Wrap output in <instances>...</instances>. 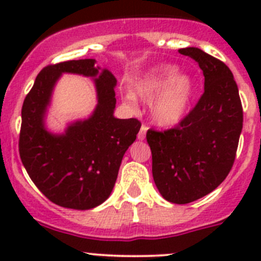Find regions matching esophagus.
Returning a JSON list of instances; mask_svg holds the SVG:
<instances>
[{"mask_svg":"<svg viewBox=\"0 0 261 261\" xmlns=\"http://www.w3.org/2000/svg\"><path fill=\"white\" fill-rule=\"evenodd\" d=\"M147 128H149V127H147L146 125H143V126H141L140 131H139V134H138V139H139V140H144V139H145V135H146Z\"/></svg>","mask_w":261,"mask_h":261,"instance_id":"obj_1","label":"esophagus"}]
</instances>
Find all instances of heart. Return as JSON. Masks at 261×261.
<instances>
[{"instance_id":"heart-1","label":"heart","mask_w":261,"mask_h":261,"mask_svg":"<svg viewBox=\"0 0 261 261\" xmlns=\"http://www.w3.org/2000/svg\"><path fill=\"white\" fill-rule=\"evenodd\" d=\"M193 92V81L186 73H177L174 65H162L133 86L135 97L150 101L152 120L163 126L174 125L181 120ZM126 101L134 105L131 96Z\"/></svg>"}]
</instances>
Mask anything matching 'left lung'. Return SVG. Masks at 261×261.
I'll return each mask as SVG.
<instances>
[{"label": "left lung", "instance_id": "obj_1", "mask_svg": "<svg viewBox=\"0 0 261 261\" xmlns=\"http://www.w3.org/2000/svg\"><path fill=\"white\" fill-rule=\"evenodd\" d=\"M198 63L204 92L175 127L147 130L152 177L167 201L186 204L217 188L235 162L243 105L230 68L198 48L179 49Z\"/></svg>", "mask_w": 261, "mask_h": 261}]
</instances>
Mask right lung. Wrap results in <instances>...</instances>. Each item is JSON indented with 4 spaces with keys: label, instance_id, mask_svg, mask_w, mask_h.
Wrapping results in <instances>:
<instances>
[{
    "label": "right lung",
    "instance_id": "obj_1",
    "mask_svg": "<svg viewBox=\"0 0 261 261\" xmlns=\"http://www.w3.org/2000/svg\"><path fill=\"white\" fill-rule=\"evenodd\" d=\"M94 59L68 60L43 68L23 99L18 151L39 191L64 208L89 210L111 194L123 154L141 127L138 118L114 117L116 78L94 67ZM62 72L93 76L99 103L88 120L79 121L63 136L43 127L52 87Z\"/></svg>",
    "mask_w": 261,
    "mask_h": 261
}]
</instances>
